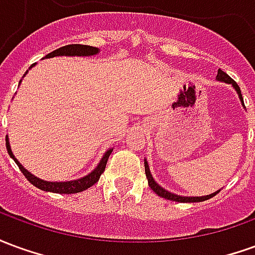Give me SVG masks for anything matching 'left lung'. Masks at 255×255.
Here are the masks:
<instances>
[{
    "instance_id": "8db88e82",
    "label": "left lung",
    "mask_w": 255,
    "mask_h": 255,
    "mask_svg": "<svg viewBox=\"0 0 255 255\" xmlns=\"http://www.w3.org/2000/svg\"><path fill=\"white\" fill-rule=\"evenodd\" d=\"M216 79L219 80V82H223V83H228L231 84L232 87H234V90H235L236 93H238V97H239V100H241L242 105H243V108H245V102H243V97H242V93H241V89H239V86L236 84L235 80H232V79L227 75V73L224 72V71H221V69H219L217 71V76H216ZM144 173H146V177H147V182H149V186L150 188L153 190V191L158 195V197L161 198H165V199H171V201H175V202H202V201H206V199H210L212 197H214L216 194H219L220 190H217L216 192H213V194H209V195H203V197H183V195H177V194H173V192H169L168 190H165V188H162L158 184V183L155 182L154 177H153V175H151V172H150V166H149V162H147V160L144 158Z\"/></svg>"
}]
</instances>
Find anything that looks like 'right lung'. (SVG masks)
I'll return each mask as SVG.
<instances>
[{"label": "right lung", "mask_w": 255, "mask_h": 255, "mask_svg": "<svg viewBox=\"0 0 255 255\" xmlns=\"http://www.w3.org/2000/svg\"><path fill=\"white\" fill-rule=\"evenodd\" d=\"M100 53V49L98 47L87 46V45H67V46H63L54 50V52L49 53L43 58H52V57H61V56H65V57H90V56H95ZM35 65V64H34ZM34 65H31L30 69ZM28 69V71H30ZM27 71V72H28ZM27 72L24 73V76L27 75ZM21 83V80H20ZM19 83V84H20ZM6 149H8V154L10 155V158H13V161L17 164V166L20 168V171L23 172V175L27 177V180L34 184L35 187H38L42 191H49V192H56V194H76V192H82L84 190L90 188L93 184L100 180L101 175L105 171L106 162H108V158L109 155L113 151V149H108L102 155V158L98 162V165L95 166L93 171L87 173L86 176L80 177V179H75V180H69V182H49V180H45V179H41V177L32 175L30 171H27L24 166L21 165L19 162V160L16 158L12 153V149H10V143H9V138L6 135Z\"/></svg>", "instance_id": "obj_1"}]
</instances>
